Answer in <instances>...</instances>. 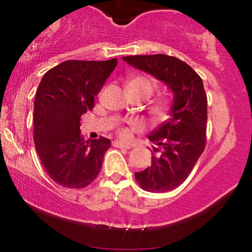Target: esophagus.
I'll return each mask as SVG.
<instances>
[{
	"mask_svg": "<svg viewBox=\"0 0 252 252\" xmlns=\"http://www.w3.org/2000/svg\"><path fill=\"white\" fill-rule=\"evenodd\" d=\"M112 146L116 147V148H124V149H130V146H128V144H125V143L120 142V141H113Z\"/></svg>",
	"mask_w": 252,
	"mask_h": 252,
	"instance_id": "esophagus-1",
	"label": "esophagus"
}]
</instances>
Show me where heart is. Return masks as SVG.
Segmentation results:
<instances>
[{"mask_svg":"<svg viewBox=\"0 0 252 252\" xmlns=\"http://www.w3.org/2000/svg\"><path fill=\"white\" fill-rule=\"evenodd\" d=\"M126 88L135 89V91L141 93L147 99L153 95L155 89L157 88V82L153 78L147 77V75H134V77H132L127 81ZM170 109V101L166 97H160L156 99L149 108L150 119L157 124L165 122L168 118ZM136 129H139V124L132 122L129 124V127H120L117 133H118V135L122 139H128L130 136V132Z\"/></svg>","mask_w":252,"mask_h":252,"instance_id":"heart-1","label":"heart"}]
</instances>
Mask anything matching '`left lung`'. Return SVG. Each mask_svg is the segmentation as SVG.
<instances>
[{
    "label": "left lung",
    "mask_w": 252,
    "mask_h": 252,
    "mask_svg": "<svg viewBox=\"0 0 252 252\" xmlns=\"http://www.w3.org/2000/svg\"><path fill=\"white\" fill-rule=\"evenodd\" d=\"M123 60L166 84L173 93L170 118L148 136L157 147L151 166L136 172L140 187L150 192L178 188L194 168L206 143L208 97L199 75L187 63L167 55H136Z\"/></svg>",
    "instance_id": "8db88e82"
}]
</instances>
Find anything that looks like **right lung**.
I'll return each instance as SVG.
<instances>
[{
    "mask_svg": "<svg viewBox=\"0 0 252 252\" xmlns=\"http://www.w3.org/2000/svg\"><path fill=\"white\" fill-rule=\"evenodd\" d=\"M117 66L109 61H65L50 68L34 101V144L49 177L66 188H85L97 178L111 141L85 140L81 116Z\"/></svg>",
    "mask_w": 252,
    "mask_h": 252,
    "instance_id": "1",
    "label": "right lung"
}]
</instances>
